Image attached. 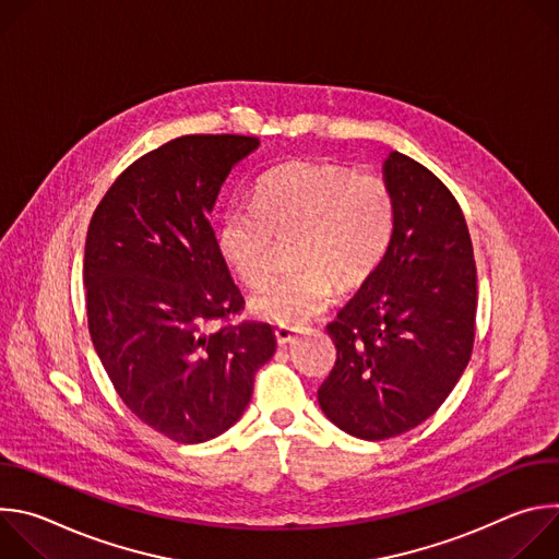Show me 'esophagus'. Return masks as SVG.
<instances>
[{
	"mask_svg": "<svg viewBox=\"0 0 559 559\" xmlns=\"http://www.w3.org/2000/svg\"><path fill=\"white\" fill-rule=\"evenodd\" d=\"M274 334H276V343L283 347V345H289V343L296 338L298 330H296V328H287V325H278V328L274 330Z\"/></svg>",
	"mask_w": 559,
	"mask_h": 559,
	"instance_id": "esophagus-1",
	"label": "esophagus"
}]
</instances>
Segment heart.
I'll list each match as a JSON object with an SVG mask.
<instances>
[{
    "mask_svg": "<svg viewBox=\"0 0 559 559\" xmlns=\"http://www.w3.org/2000/svg\"><path fill=\"white\" fill-rule=\"evenodd\" d=\"M393 229V197L376 175L325 162H292L267 173L257 205L231 203L216 238L225 263L246 285L272 274L276 238L289 241L296 270L274 278L250 300L252 313L298 325L321 313L334 292L362 283L380 263Z\"/></svg>",
    "mask_w": 559,
    "mask_h": 559,
    "instance_id": "1",
    "label": "heart"
}]
</instances>
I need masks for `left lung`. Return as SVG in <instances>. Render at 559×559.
<instances>
[{
  "label": "left lung",
  "instance_id": "obj_1",
  "mask_svg": "<svg viewBox=\"0 0 559 559\" xmlns=\"http://www.w3.org/2000/svg\"><path fill=\"white\" fill-rule=\"evenodd\" d=\"M393 197L384 257L328 334L336 365L318 405L360 440L401 436L447 401L468 365L477 283L464 214L449 188L414 158L389 152Z\"/></svg>",
  "mask_w": 559,
  "mask_h": 559
}]
</instances>
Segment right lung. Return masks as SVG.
I'll use <instances>...</instances> for the list:
<instances>
[{"label":"right lung","mask_w":559,"mask_h":559,"mask_svg":"<svg viewBox=\"0 0 559 559\" xmlns=\"http://www.w3.org/2000/svg\"><path fill=\"white\" fill-rule=\"evenodd\" d=\"M261 141L188 134L143 154L97 205L84 254L88 330L126 407L183 444L225 433L274 356L270 325L207 323L243 309L207 216Z\"/></svg>","instance_id":"right-lung-1"}]
</instances>
